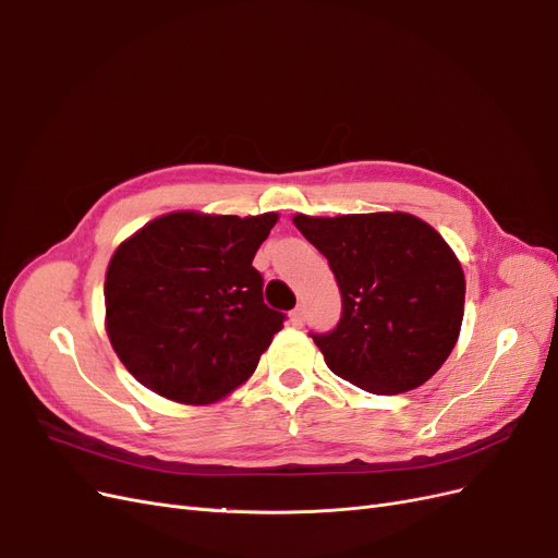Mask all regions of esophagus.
Returning <instances> with one entry per match:
<instances>
[{"label":"esophagus","mask_w":558,"mask_h":558,"mask_svg":"<svg viewBox=\"0 0 558 558\" xmlns=\"http://www.w3.org/2000/svg\"><path fill=\"white\" fill-rule=\"evenodd\" d=\"M291 324H293V326H298V328H300L302 324H305V310H302L300 305L291 312Z\"/></svg>","instance_id":"1"}]
</instances>
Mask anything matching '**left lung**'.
<instances>
[{
  "label": "left lung",
  "instance_id": "1",
  "mask_svg": "<svg viewBox=\"0 0 558 558\" xmlns=\"http://www.w3.org/2000/svg\"><path fill=\"white\" fill-rule=\"evenodd\" d=\"M324 253L342 293V316L310 332L337 377L396 396L428 381L461 332L465 279L428 223L402 211L293 216Z\"/></svg>",
  "mask_w": 558,
  "mask_h": 558
}]
</instances>
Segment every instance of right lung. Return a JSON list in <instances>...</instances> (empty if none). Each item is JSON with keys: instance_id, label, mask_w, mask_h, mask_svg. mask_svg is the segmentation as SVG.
<instances>
[{"instance_id": "add662e5", "label": "right lung", "mask_w": 558, "mask_h": 558, "mask_svg": "<svg viewBox=\"0 0 558 558\" xmlns=\"http://www.w3.org/2000/svg\"><path fill=\"white\" fill-rule=\"evenodd\" d=\"M277 214L174 211L116 248L107 332L130 375L183 404L228 396L256 369L286 314L263 302L253 256Z\"/></svg>"}]
</instances>
